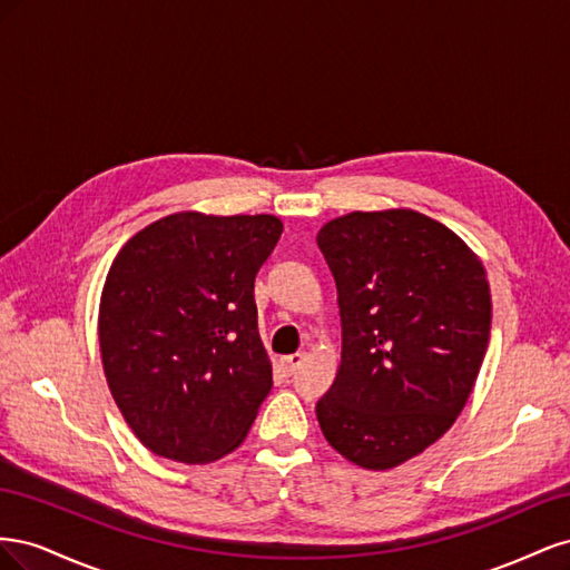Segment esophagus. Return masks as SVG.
<instances>
[{
    "instance_id": "34e87169",
    "label": "esophagus",
    "mask_w": 570,
    "mask_h": 570,
    "mask_svg": "<svg viewBox=\"0 0 570 570\" xmlns=\"http://www.w3.org/2000/svg\"><path fill=\"white\" fill-rule=\"evenodd\" d=\"M302 361H304V354H302V352L289 354V356L283 358V368L287 371V375H292V373H295V371L302 366Z\"/></svg>"
}]
</instances>
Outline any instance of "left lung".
Returning a JSON list of instances; mask_svg holds the SVG:
<instances>
[{
	"label": "left lung",
	"mask_w": 570,
	"mask_h": 570,
	"mask_svg": "<svg viewBox=\"0 0 570 570\" xmlns=\"http://www.w3.org/2000/svg\"><path fill=\"white\" fill-rule=\"evenodd\" d=\"M342 361L316 404L325 440L368 471L438 442L469 402L488 352V273L463 239L411 209L352 212L321 228Z\"/></svg>",
	"instance_id": "left-lung-1"
}]
</instances>
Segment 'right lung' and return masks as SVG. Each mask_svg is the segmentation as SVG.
Wrapping results in <instances>:
<instances>
[{
	"mask_svg": "<svg viewBox=\"0 0 570 570\" xmlns=\"http://www.w3.org/2000/svg\"><path fill=\"white\" fill-rule=\"evenodd\" d=\"M281 218L170 214L120 247L99 302L116 406L149 452L209 463L245 442L273 387L254 278Z\"/></svg>",
	"mask_w": 570,
	"mask_h": 570,
	"instance_id": "add662e5",
	"label": "right lung"
}]
</instances>
